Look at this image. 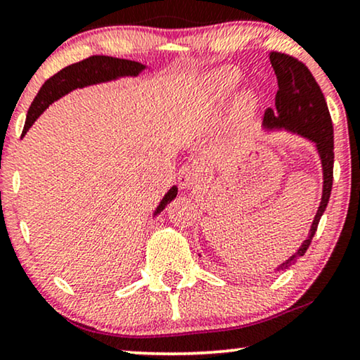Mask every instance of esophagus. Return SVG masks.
I'll use <instances>...</instances> for the list:
<instances>
[{"instance_id":"34e87169","label":"esophagus","mask_w":360,"mask_h":360,"mask_svg":"<svg viewBox=\"0 0 360 360\" xmlns=\"http://www.w3.org/2000/svg\"><path fill=\"white\" fill-rule=\"evenodd\" d=\"M178 182L182 189H187L195 182V171L191 168V166H182L178 174Z\"/></svg>"}]
</instances>
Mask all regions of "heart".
<instances>
[{
  "mask_svg": "<svg viewBox=\"0 0 360 360\" xmlns=\"http://www.w3.org/2000/svg\"><path fill=\"white\" fill-rule=\"evenodd\" d=\"M238 83H240V73L233 68L221 70V72L217 73L214 78L215 89L221 98H229V96L235 93V89L238 88ZM243 105H245L246 109H251L252 105H255V101H252V98H250V96H246V98L243 99Z\"/></svg>",
  "mask_w": 360,
  "mask_h": 360,
  "instance_id": "1",
  "label": "heart"
}]
</instances>
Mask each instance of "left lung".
<instances>
[{"instance_id":"left-lung-1","label":"left lung","mask_w":360,"mask_h":360,"mask_svg":"<svg viewBox=\"0 0 360 360\" xmlns=\"http://www.w3.org/2000/svg\"><path fill=\"white\" fill-rule=\"evenodd\" d=\"M269 58L276 72L279 91L276 94V109L266 110L262 127L266 130L283 129L313 141L316 145L323 168V195L315 219H313L310 233L295 255H292L274 269L276 272H282L295 264L298 257L305 255L313 236H315L321 215L326 210L333 189L334 139L331 115L325 96L305 63L281 52H271Z\"/></svg>"}]
</instances>
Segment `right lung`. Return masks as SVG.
<instances>
[{
	"instance_id": "1",
	"label": "right lung",
	"mask_w": 360,
	"mask_h": 360,
	"mask_svg": "<svg viewBox=\"0 0 360 360\" xmlns=\"http://www.w3.org/2000/svg\"><path fill=\"white\" fill-rule=\"evenodd\" d=\"M146 67L139 62H131V60L105 57V55H93V57L81 60L78 63L70 65L55 73L52 78H49L42 84V88L35 96L32 104L27 110L26 124H24L22 135L27 134V130L32 127V124L37 120L40 114L49 108L53 101H57L70 91L77 88H84L89 84L105 83V81H112L122 77H139ZM178 195V187L173 186L166 192L163 200L156 207L155 214L158 215L163 212L166 205L169 204L174 197Z\"/></svg>"
}]
</instances>
